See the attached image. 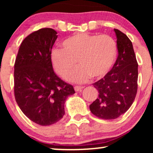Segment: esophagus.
<instances>
[{"instance_id": "1", "label": "esophagus", "mask_w": 153, "mask_h": 153, "mask_svg": "<svg viewBox=\"0 0 153 153\" xmlns=\"http://www.w3.org/2000/svg\"><path fill=\"white\" fill-rule=\"evenodd\" d=\"M83 86H79V85H75V86L74 87V89L75 91H82V89H83Z\"/></svg>"}]
</instances>
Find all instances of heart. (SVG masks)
<instances>
[{"label":"heart","mask_w":153,"mask_h":153,"mask_svg":"<svg viewBox=\"0 0 153 153\" xmlns=\"http://www.w3.org/2000/svg\"><path fill=\"white\" fill-rule=\"evenodd\" d=\"M117 52V42L110 35L78 33L65 39L62 49L52 50L50 58L54 71L64 79L68 78L78 62L80 67L70 79L82 82L90 78L104 77L113 66Z\"/></svg>","instance_id":"heart-1"}]
</instances>
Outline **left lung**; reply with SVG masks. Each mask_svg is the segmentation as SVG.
<instances>
[{"instance_id":"1","label":"left lung","mask_w":153,"mask_h":153,"mask_svg":"<svg viewBox=\"0 0 153 153\" xmlns=\"http://www.w3.org/2000/svg\"><path fill=\"white\" fill-rule=\"evenodd\" d=\"M114 31L118 57L111 70L94 83L99 97L90 105L91 113L102 119H114L125 113L137 92L138 64L132 43L121 31Z\"/></svg>"}]
</instances>
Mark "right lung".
<instances>
[{"label": "right lung", "mask_w": 153, "mask_h": 153, "mask_svg": "<svg viewBox=\"0 0 153 153\" xmlns=\"http://www.w3.org/2000/svg\"><path fill=\"white\" fill-rule=\"evenodd\" d=\"M56 31L44 28L28 35L19 49L14 64V96L17 104L30 120L42 126L57 123L65 114L67 98L73 86L54 73L52 48Z\"/></svg>", "instance_id": "1"}]
</instances>
